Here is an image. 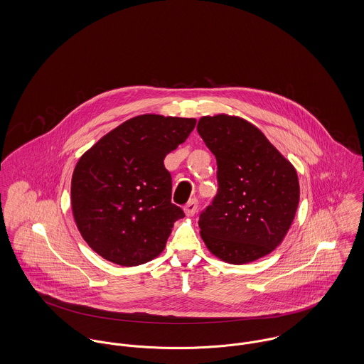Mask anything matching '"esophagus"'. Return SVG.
<instances>
[{"label":"esophagus","mask_w":364,"mask_h":364,"mask_svg":"<svg viewBox=\"0 0 364 364\" xmlns=\"http://www.w3.org/2000/svg\"><path fill=\"white\" fill-rule=\"evenodd\" d=\"M196 210H198V200H196V199H191V200L186 205L184 212H186L187 215H193V214L196 213Z\"/></svg>","instance_id":"esophagus-1"}]
</instances>
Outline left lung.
<instances>
[{
	"mask_svg": "<svg viewBox=\"0 0 364 364\" xmlns=\"http://www.w3.org/2000/svg\"><path fill=\"white\" fill-rule=\"evenodd\" d=\"M196 129L217 159L218 190L198 221L205 245L230 264L269 255L297 212V171L259 129L239 117H202Z\"/></svg>",
	"mask_w": 364,
	"mask_h": 364,
	"instance_id": "1",
	"label": "left lung"
}]
</instances>
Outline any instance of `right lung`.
<instances>
[{
    "instance_id": "right-lung-1",
    "label": "right lung",
    "mask_w": 364,
    "mask_h": 364,
    "mask_svg": "<svg viewBox=\"0 0 364 364\" xmlns=\"http://www.w3.org/2000/svg\"><path fill=\"white\" fill-rule=\"evenodd\" d=\"M193 118L139 115L102 137L80 158L71 180V208L86 243L99 256L134 267L159 256L174 221L166 154L184 143Z\"/></svg>"
}]
</instances>
